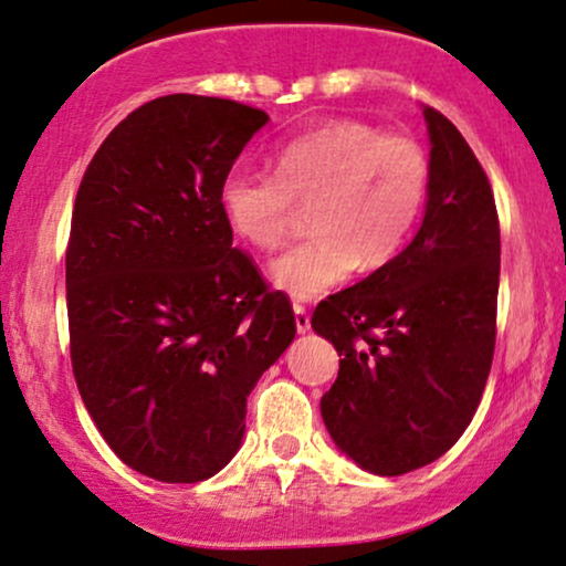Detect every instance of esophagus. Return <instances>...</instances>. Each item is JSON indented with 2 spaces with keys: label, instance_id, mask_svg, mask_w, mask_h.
<instances>
[{
  "label": "esophagus",
  "instance_id": "34e87169",
  "mask_svg": "<svg viewBox=\"0 0 566 566\" xmlns=\"http://www.w3.org/2000/svg\"><path fill=\"white\" fill-rule=\"evenodd\" d=\"M292 311H295V326H297V332H301V335H305V332L311 329V316H308V311H305V305H301V303L292 305Z\"/></svg>",
  "mask_w": 566,
  "mask_h": 566
}]
</instances>
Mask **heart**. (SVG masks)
I'll return each instance as SVG.
<instances>
[{"label": "heart", "instance_id": "1", "mask_svg": "<svg viewBox=\"0 0 566 566\" xmlns=\"http://www.w3.org/2000/svg\"><path fill=\"white\" fill-rule=\"evenodd\" d=\"M274 174L234 168L218 206L231 234L271 253L311 208L313 237L271 265L292 297L322 295L353 269L374 271L400 253L430 192V158L417 139L364 120H329L276 149Z\"/></svg>", "mask_w": 566, "mask_h": 566}]
</instances>
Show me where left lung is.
Masks as SVG:
<instances>
[{
    "instance_id": "obj_1",
    "label": "left lung",
    "mask_w": 566,
    "mask_h": 566,
    "mask_svg": "<svg viewBox=\"0 0 566 566\" xmlns=\"http://www.w3.org/2000/svg\"><path fill=\"white\" fill-rule=\"evenodd\" d=\"M430 128L427 213L411 244L313 311L339 374L322 398L332 440L366 472L440 459L478 411L495 350L501 227L485 168L446 115Z\"/></svg>"
}]
</instances>
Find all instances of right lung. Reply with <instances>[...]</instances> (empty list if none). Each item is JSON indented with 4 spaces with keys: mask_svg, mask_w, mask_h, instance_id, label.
I'll list each match as a JSON object with an SVG mask.
<instances>
[{
    "mask_svg": "<svg viewBox=\"0 0 566 566\" xmlns=\"http://www.w3.org/2000/svg\"><path fill=\"white\" fill-rule=\"evenodd\" d=\"M265 120L168 94L126 115L81 179L65 250L73 377L113 453L153 480L189 485L229 464L250 390L297 332L218 206Z\"/></svg>",
    "mask_w": 566,
    "mask_h": 566,
    "instance_id": "add662e5",
    "label": "right lung"
}]
</instances>
